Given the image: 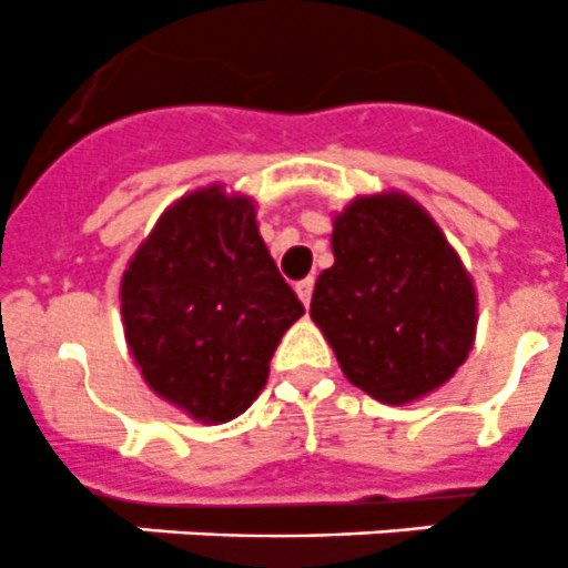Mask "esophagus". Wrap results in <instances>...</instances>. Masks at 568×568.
<instances>
[{"instance_id": "34e87169", "label": "esophagus", "mask_w": 568, "mask_h": 568, "mask_svg": "<svg viewBox=\"0 0 568 568\" xmlns=\"http://www.w3.org/2000/svg\"><path fill=\"white\" fill-rule=\"evenodd\" d=\"M294 288H297V297L303 300V305H305V308H308V303H312V294H314V277L300 280V283L294 285Z\"/></svg>"}]
</instances>
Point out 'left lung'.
<instances>
[{"instance_id":"1","label":"left lung","mask_w":568,"mask_h":568,"mask_svg":"<svg viewBox=\"0 0 568 568\" xmlns=\"http://www.w3.org/2000/svg\"><path fill=\"white\" fill-rule=\"evenodd\" d=\"M332 251L312 320L345 377L388 406L440 388L471 352L477 297L437 223L403 194L359 196L334 216Z\"/></svg>"}]
</instances>
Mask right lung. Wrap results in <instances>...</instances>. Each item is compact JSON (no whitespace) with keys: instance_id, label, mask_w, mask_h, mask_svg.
Returning a JSON list of instances; mask_svg holds the SVG:
<instances>
[{"instance_id":"add662e5","label":"right lung","mask_w":568,"mask_h":568,"mask_svg":"<svg viewBox=\"0 0 568 568\" xmlns=\"http://www.w3.org/2000/svg\"><path fill=\"white\" fill-rule=\"evenodd\" d=\"M122 323L142 377L194 420L229 423L268 379L274 348L305 312L280 277L248 196H182L122 274Z\"/></svg>"}]
</instances>
